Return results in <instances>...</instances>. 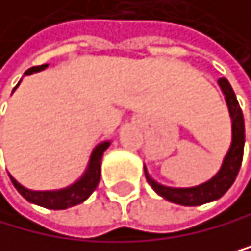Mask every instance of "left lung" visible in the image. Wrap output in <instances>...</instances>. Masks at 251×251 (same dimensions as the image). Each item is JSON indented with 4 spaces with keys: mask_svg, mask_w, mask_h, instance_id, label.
<instances>
[{
    "mask_svg": "<svg viewBox=\"0 0 251 251\" xmlns=\"http://www.w3.org/2000/svg\"><path fill=\"white\" fill-rule=\"evenodd\" d=\"M220 87H222L226 102H228L229 114L232 118V144L231 149L226 155L222 169L218 171V174L210 178L209 182L193 188H169L163 187V185L156 183L149 177L147 171H145V177L151 188H153L158 195L168 199L171 202L180 204V205H202L205 202H212L215 199L222 198L226 191L231 188V185L234 183L236 177L239 174L240 164H242L244 156V142H245V125H244V115L242 109H240L237 98L234 95V90L229 85V82L222 77L218 80Z\"/></svg>",
    "mask_w": 251,
    "mask_h": 251,
    "instance_id": "left-lung-1",
    "label": "left lung"
}]
</instances>
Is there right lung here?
Segmentation results:
<instances>
[{
	"mask_svg": "<svg viewBox=\"0 0 251 251\" xmlns=\"http://www.w3.org/2000/svg\"><path fill=\"white\" fill-rule=\"evenodd\" d=\"M46 66L47 64L33 66V68H29L25 74L36 73V71H41ZM107 147H109V142L98 145L96 150L93 151V155H91V160H90L85 176H83L79 182L71 185L69 188H64L60 191H31V190L23 188L14 177H11V176L9 177H11V180L14 183V187L17 188V191H19L20 195L29 202L38 204L41 207H46V209H53V210H63V209L73 207V205L83 202L91 193L96 190L98 183H100V178H101V158Z\"/></svg>",
	"mask_w": 251,
	"mask_h": 251,
	"instance_id": "obj_1",
	"label": "right lung"
}]
</instances>
